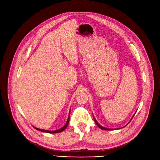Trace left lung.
Masks as SVG:
<instances>
[{"label":"left lung","mask_w":160,"mask_h":160,"mask_svg":"<svg viewBox=\"0 0 160 160\" xmlns=\"http://www.w3.org/2000/svg\"><path fill=\"white\" fill-rule=\"evenodd\" d=\"M93 118H94V121H95L96 124L98 126V127L100 128H101L102 130H115V129H113V128H105V127H102L101 125H100V124L97 122V121H96V119H95L94 117H93ZM128 123H129V122H128ZM127 125H126V126H127ZM126 126H125V127H126Z\"/></svg>","instance_id":"left-lung-1"}]
</instances>
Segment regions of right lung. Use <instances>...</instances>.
<instances>
[{"label": "right lung", "mask_w": 160, "mask_h": 160, "mask_svg": "<svg viewBox=\"0 0 160 160\" xmlns=\"http://www.w3.org/2000/svg\"><path fill=\"white\" fill-rule=\"evenodd\" d=\"M71 112V110H70ZM70 112H69V117H68V119H67V121L66 122V124L63 126V127L62 128H61L60 129H58V130H54V131H50V130H43V129H39V128H36L34 127H33V128H34L35 129L39 130V131H41L43 132H46V133H60V132H63L66 128L67 126H68L69 124V118H70Z\"/></svg>", "instance_id": "obj_1"}]
</instances>
